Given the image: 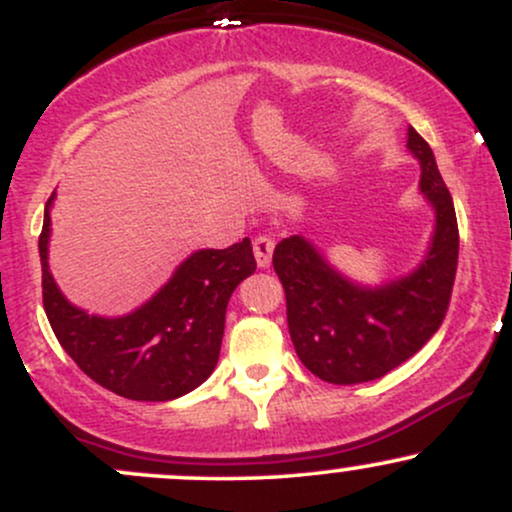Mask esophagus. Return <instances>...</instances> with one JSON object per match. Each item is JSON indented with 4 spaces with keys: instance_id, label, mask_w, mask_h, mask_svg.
<instances>
[{
    "instance_id": "esophagus-1",
    "label": "esophagus",
    "mask_w": 512,
    "mask_h": 512,
    "mask_svg": "<svg viewBox=\"0 0 512 512\" xmlns=\"http://www.w3.org/2000/svg\"><path fill=\"white\" fill-rule=\"evenodd\" d=\"M252 250H255V260H257V267H269V262H272V252H274V240L267 238V236H257L252 240Z\"/></svg>"
}]
</instances>
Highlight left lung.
I'll list each match as a JSON object with an SVG mask.
<instances>
[{"label":"left lung","mask_w":512,"mask_h":512,"mask_svg":"<svg viewBox=\"0 0 512 512\" xmlns=\"http://www.w3.org/2000/svg\"><path fill=\"white\" fill-rule=\"evenodd\" d=\"M407 149L419 161V192L433 211L421 262L402 276L363 284L327 260L310 238L289 236L274 248V272L286 291L291 342L310 373L325 383L383 378L436 334L457 272V219L431 146L414 127Z\"/></svg>","instance_id":"left-lung-1"}]
</instances>
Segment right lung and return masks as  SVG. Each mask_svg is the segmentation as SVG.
Segmentation results:
<instances>
[{
  "mask_svg": "<svg viewBox=\"0 0 512 512\" xmlns=\"http://www.w3.org/2000/svg\"><path fill=\"white\" fill-rule=\"evenodd\" d=\"M52 202L55 192L45 204L38 250L43 305L62 349L88 378L137 402H168L202 385L219 361L231 293L257 269L250 238L187 255L132 313L96 315L67 301L50 272Z\"/></svg>",
  "mask_w": 512,
  "mask_h": 512,
  "instance_id": "obj_1",
  "label": "right lung"
}]
</instances>
